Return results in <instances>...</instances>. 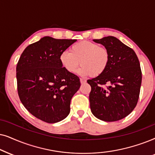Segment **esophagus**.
I'll return each mask as SVG.
<instances>
[{
  "mask_svg": "<svg viewBox=\"0 0 155 155\" xmlns=\"http://www.w3.org/2000/svg\"><path fill=\"white\" fill-rule=\"evenodd\" d=\"M80 81H81V84H84L86 82V80L84 79H80Z\"/></svg>",
  "mask_w": 155,
  "mask_h": 155,
  "instance_id": "obj_1",
  "label": "esophagus"
}]
</instances>
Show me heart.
<instances>
[{
  "instance_id": "1",
  "label": "heart",
  "mask_w": 155,
  "mask_h": 155,
  "mask_svg": "<svg viewBox=\"0 0 155 155\" xmlns=\"http://www.w3.org/2000/svg\"><path fill=\"white\" fill-rule=\"evenodd\" d=\"M59 59L63 67L69 73L76 71L80 64L79 74L98 76L108 67L110 54L106 47L89 41H82L72 45L71 51H63Z\"/></svg>"
}]
</instances>
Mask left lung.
Segmentation results:
<instances>
[{
  "label": "left lung",
  "instance_id": "obj_1",
  "mask_svg": "<svg viewBox=\"0 0 155 155\" xmlns=\"http://www.w3.org/2000/svg\"><path fill=\"white\" fill-rule=\"evenodd\" d=\"M94 41L108 49L110 60L101 75L87 81L91 87V110L101 120H119L134 110L139 99L142 83L139 59L133 49L115 37Z\"/></svg>",
  "mask_w": 155,
  "mask_h": 155
}]
</instances>
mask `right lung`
<instances>
[{
  "label": "right lung",
  "mask_w": 155,
  "mask_h": 155,
  "mask_svg": "<svg viewBox=\"0 0 155 155\" xmlns=\"http://www.w3.org/2000/svg\"><path fill=\"white\" fill-rule=\"evenodd\" d=\"M76 41L44 37L27 47L18 62L20 101L44 122L55 123L66 118L72 97L81 86L79 78L68 72L59 59L61 54Z\"/></svg>",
  "instance_id": "obj_1"
}]
</instances>
